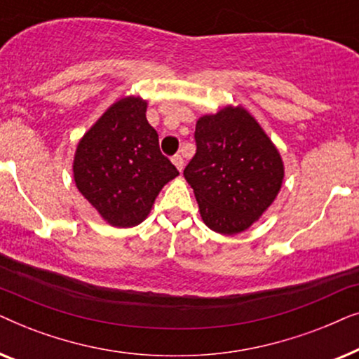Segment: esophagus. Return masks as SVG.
<instances>
[{
    "instance_id": "1",
    "label": "esophagus",
    "mask_w": 359,
    "mask_h": 359,
    "mask_svg": "<svg viewBox=\"0 0 359 359\" xmlns=\"http://www.w3.org/2000/svg\"><path fill=\"white\" fill-rule=\"evenodd\" d=\"M171 161H173L176 168H178V171H183V166H184V160H183V156H181V155H175L173 158H171Z\"/></svg>"
}]
</instances>
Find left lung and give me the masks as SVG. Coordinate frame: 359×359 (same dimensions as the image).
I'll return each mask as SVG.
<instances>
[{"label": "left lung", "instance_id": "8db88e82", "mask_svg": "<svg viewBox=\"0 0 359 359\" xmlns=\"http://www.w3.org/2000/svg\"><path fill=\"white\" fill-rule=\"evenodd\" d=\"M196 155L184 168L204 224L224 235L247 230L273 204L284 180L281 155L242 106L196 122Z\"/></svg>", "mask_w": 359, "mask_h": 359}]
</instances>
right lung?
Instances as JSON below:
<instances>
[{"label":"right lung","instance_id":"1","mask_svg":"<svg viewBox=\"0 0 359 359\" xmlns=\"http://www.w3.org/2000/svg\"><path fill=\"white\" fill-rule=\"evenodd\" d=\"M145 112L142 97H122L78 142L76 188L112 227L144 222L161 188L180 175L160 151Z\"/></svg>","mask_w":359,"mask_h":359}]
</instances>
